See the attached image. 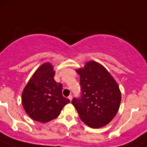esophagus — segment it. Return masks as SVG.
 Wrapping results in <instances>:
<instances>
[{
	"mask_svg": "<svg viewBox=\"0 0 147 147\" xmlns=\"http://www.w3.org/2000/svg\"><path fill=\"white\" fill-rule=\"evenodd\" d=\"M68 99H69V100H70V102L72 101V95H69V97H68Z\"/></svg>",
	"mask_w": 147,
	"mask_h": 147,
	"instance_id": "obj_1",
	"label": "esophagus"
}]
</instances>
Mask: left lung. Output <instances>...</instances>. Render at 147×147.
<instances>
[{
  "label": "left lung",
  "instance_id": "8db88e82",
  "mask_svg": "<svg viewBox=\"0 0 147 147\" xmlns=\"http://www.w3.org/2000/svg\"><path fill=\"white\" fill-rule=\"evenodd\" d=\"M76 72L80 78L82 96L74 98L72 104L88 127H103L119 110L121 94L117 82L103 65L95 61L87 62Z\"/></svg>",
  "mask_w": 147,
  "mask_h": 147
}]
</instances>
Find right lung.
I'll list each match as a JSON object with an SVG mask.
<instances>
[{
	"label": "right lung",
	"instance_id": "obj_1",
	"mask_svg": "<svg viewBox=\"0 0 147 147\" xmlns=\"http://www.w3.org/2000/svg\"><path fill=\"white\" fill-rule=\"evenodd\" d=\"M51 63H45L36 69L22 93V104L28 116L35 121L48 122L60 115L69 103L63 96L62 84L54 80Z\"/></svg>",
	"mask_w": 147,
	"mask_h": 147
}]
</instances>
